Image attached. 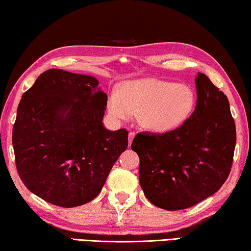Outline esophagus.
Instances as JSON below:
<instances>
[{
  "label": "esophagus",
  "mask_w": 251,
  "mask_h": 251,
  "mask_svg": "<svg viewBox=\"0 0 251 251\" xmlns=\"http://www.w3.org/2000/svg\"><path fill=\"white\" fill-rule=\"evenodd\" d=\"M134 137H135V133H134V131H130V133L128 134V143H129V146H130L131 142H133Z\"/></svg>",
  "instance_id": "34e87169"
}]
</instances>
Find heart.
<instances>
[{
  "label": "heart",
  "instance_id": "obj_1",
  "mask_svg": "<svg viewBox=\"0 0 251 251\" xmlns=\"http://www.w3.org/2000/svg\"><path fill=\"white\" fill-rule=\"evenodd\" d=\"M196 95L189 86L168 80L143 78L129 80L112 92L108 99L109 114L117 120L138 115L144 128L167 133L179 127L190 116Z\"/></svg>",
  "mask_w": 251,
  "mask_h": 251
}]
</instances>
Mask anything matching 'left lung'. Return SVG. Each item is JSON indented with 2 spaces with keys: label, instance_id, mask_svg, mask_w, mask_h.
<instances>
[{
  "label": "left lung",
  "instance_id": "left-lung-1",
  "mask_svg": "<svg viewBox=\"0 0 251 251\" xmlns=\"http://www.w3.org/2000/svg\"><path fill=\"white\" fill-rule=\"evenodd\" d=\"M197 104L178 128L144 131L131 150L139 157V184L152 205L186 209L214 195L230 173L236 125L227 96L205 74L195 79Z\"/></svg>",
  "mask_w": 251,
  "mask_h": 251
}]
</instances>
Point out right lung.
<instances>
[{"label":"right lung","mask_w":251,"mask_h":251,"mask_svg":"<svg viewBox=\"0 0 251 251\" xmlns=\"http://www.w3.org/2000/svg\"><path fill=\"white\" fill-rule=\"evenodd\" d=\"M90 75L45 71L22 95L12 133L26 188L59 207H77L100 193L128 146L125 128L103 125L107 95Z\"/></svg>","instance_id":"1"}]
</instances>
